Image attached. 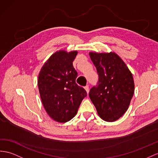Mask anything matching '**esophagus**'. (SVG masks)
Returning a JSON list of instances; mask_svg holds the SVG:
<instances>
[{
	"label": "esophagus",
	"mask_w": 158,
	"mask_h": 158,
	"mask_svg": "<svg viewBox=\"0 0 158 158\" xmlns=\"http://www.w3.org/2000/svg\"><path fill=\"white\" fill-rule=\"evenodd\" d=\"M84 89L86 90V91L87 93H88V92H89V86H84Z\"/></svg>",
	"instance_id": "obj_1"
}]
</instances>
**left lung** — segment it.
Masks as SVG:
<instances>
[{"label":"left lung","mask_w":158,"mask_h":158,"mask_svg":"<svg viewBox=\"0 0 158 158\" xmlns=\"http://www.w3.org/2000/svg\"><path fill=\"white\" fill-rule=\"evenodd\" d=\"M98 81L89 97L102 120L113 122L128 109L134 93V80L125 63L114 52H90Z\"/></svg>","instance_id":"1"}]
</instances>
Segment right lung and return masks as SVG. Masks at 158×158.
<instances>
[{"instance_id": "right-lung-1", "label": "right lung", "mask_w": 158, "mask_h": 158, "mask_svg": "<svg viewBox=\"0 0 158 158\" xmlns=\"http://www.w3.org/2000/svg\"><path fill=\"white\" fill-rule=\"evenodd\" d=\"M77 51L60 50L41 68L37 84L42 104L53 120L68 122L75 117L86 92L76 83L78 73L73 67Z\"/></svg>"}]
</instances>
